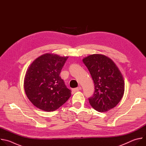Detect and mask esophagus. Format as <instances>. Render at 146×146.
Segmentation results:
<instances>
[{
	"instance_id": "obj_1",
	"label": "esophagus",
	"mask_w": 146,
	"mask_h": 146,
	"mask_svg": "<svg viewBox=\"0 0 146 146\" xmlns=\"http://www.w3.org/2000/svg\"><path fill=\"white\" fill-rule=\"evenodd\" d=\"M81 90V87H78L73 88L72 90H73V91H80Z\"/></svg>"
}]
</instances>
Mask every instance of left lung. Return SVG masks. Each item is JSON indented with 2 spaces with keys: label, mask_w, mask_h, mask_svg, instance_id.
Wrapping results in <instances>:
<instances>
[{
  "label": "left lung",
  "mask_w": 146,
  "mask_h": 146,
  "mask_svg": "<svg viewBox=\"0 0 146 146\" xmlns=\"http://www.w3.org/2000/svg\"><path fill=\"white\" fill-rule=\"evenodd\" d=\"M94 82L95 92L88 100L96 111L105 112L115 107L125 89L123 76L114 62L102 54L90 55L82 59Z\"/></svg>",
  "instance_id": "8db88e82"
}]
</instances>
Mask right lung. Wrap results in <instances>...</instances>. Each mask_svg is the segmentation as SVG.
Here are the masks:
<instances>
[{"mask_svg":"<svg viewBox=\"0 0 146 146\" xmlns=\"http://www.w3.org/2000/svg\"><path fill=\"white\" fill-rule=\"evenodd\" d=\"M68 56L45 54L36 58L28 68L24 90L33 105L45 111L57 110L71 96V91L59 76Z\"/></svg>","mask_w":146,"mask_h":146,"instance_id":"right-lung-1","label":"right lung"}]
</instances>
